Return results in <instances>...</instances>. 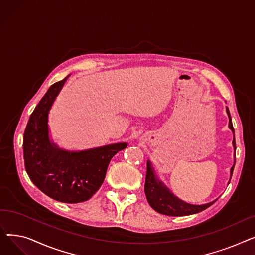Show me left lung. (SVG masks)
<instances>
[{"label":"left lung","instance_id":"8db88e82","mask_svg":"<svg viewBox=\"0 0 255 255\" xmlns=\"http://www.w3.org/2000/svg\"><path fill=\"white\" fill-rule=\"evenodd\" d=\"M226 113L229 115V127L235 134V130L233 127V122L229 107H226ZM234 149H235V163H236V141L235 138L233 140ZM235 164L231 168V179L234 171ZM144 193L148 199L150 206L160 214L167 216H186L191 215L198 212H202L212 206L217 199L213 200L211 203L205 205H190L187 204L176 195H173L167 187L160 181L155 175L154 168L150 162V160L146 161V175H145V183H144Z\"/></svg>","mask_w":255,"mask_h":255}]
</instances>
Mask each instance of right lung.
<instances>
[{
	"instance_id": "right-lung-1",
	"label": "right lung",
	"mask_w": 255,
	"mask_h": 255,
	"mask_svg": "<svg viewBox=\"0 0 255 255\" xmlns=\"http://www.w3.org/2000/svg\"><path fill=\"white\" fill-rule=\"evenodd\" d=\"M68 77L53 84L35 107L24 130L22 148L25 170L38 188L58 202L77 204L96 193L112 158L127 143L69 152L50 141L48 113Z\"/></svg>"
}]
</instances>
